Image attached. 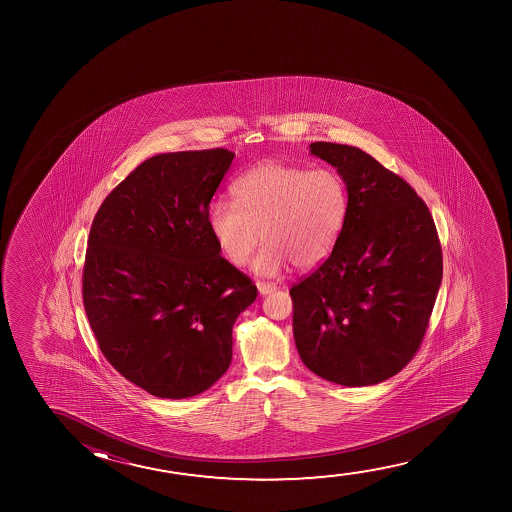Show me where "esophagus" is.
<instances>
[{
  "label": "esophagus",
  "mask_w": 512,
  "mask_h": 512,
  "mask_svg": "<svg viewBox=\"0 0 512 512\" xmlns=\"http://www.w3.org/2000/svg\"><path fill=\"white\" fill-rule=\"evenodd\" d=\"M257 288H259L260 295L273 294L274 290H276V287H274V285H271V283H262V281H259V283H257Z\"/></svg>",
  "instance_id": "obj_1"
}]
</instances>
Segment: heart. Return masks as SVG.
I'll use <instances>...</instances> for the list:
<instances>
[{
    "label": "heart",
    "instance_id": "1",
    "mask_svg": "<svg viewBox=\"0 0 512 512\" xmlns=\"http://www.w3.org/2000/svg\"><path fill=\"white\" fill-rule=\"evenodd\" d=\"M233 203L208 208V229L218 250L243 266L264 238L253 271L273 278L292 262L313 269L327 260L341 238L350 196L343 176L330 168L306 169L260 162L232 185Z\"/></svg>",
    "mask_w": 512,
    "mask_h": 512
}]
</instances>
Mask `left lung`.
I'll return each instance as SVG.
<instances>
[{"label": "left lung", "mask_w": 512, "mask_h": 512, "mask_svg": "<svg viewBox=\"0 0 512 512\" xmlns=\"http://www.w3.org/2000/svg\"><path fill=\"white\" fill-rule=\"evenodd\" d=\"M343 176L350 211L329 259L290 288L299 357L343 386L378 385L420 348L442 280L434 218L409 183L364 150L316 141Z\"/></svg>", "instance_id": "1"}]
</instances>
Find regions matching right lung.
<instances>
[{
	"mask_svg": "<svg viewBox=\"0 0 512 512\" xmlns=\"http://www.w3.org/2000/svg\"><path fill=\"white\" fill-rule=\"evenodd\" d=\"M234 154L141 162L92 220L84 306L106 360L159 399H189L224 376L232 327L257 287L220 255L208 208Z\"/></svg>",
	"mask_w": 512,
	"mask_h": 512,
	"instance_id": "add662e5",
	"label": "right lung"
}]
</instances>
